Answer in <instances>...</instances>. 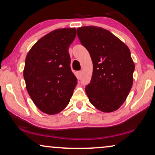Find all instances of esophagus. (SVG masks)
<instances>
[{
  "instance_id": "34e87169",
  "label": "esophagus",
  "mask_w": 155,
  "mask_h": 155,
  "mask_svg": "<svg viewBox=\"0 0 155 155\" xmlns=\"http://www.w3.org/2000/svg\"><path fill=\"white\" fill-rule=\"evenodd\" d=\"M76 76H77L78 78L80 79V78H81V76H82V72L81 71H78L77 73H76Z\"/></svg>"
}]
</instances>
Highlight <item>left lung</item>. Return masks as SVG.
Segmentation results:
<instances>
[{"instance_id": "obj_1", "label": "left lung", "mask_w": 155, "mask_h": 155, "mask_svg": "<svg viewBox=\"0 0 155 155\" xmlns=\"http://www.w3.org/2000/svg\"><path fill=\"white\" fill-rule=\"evenodd\" d=\"M78 39L90 53L93 73L85 91L89 100L103 112L117 110L133 85L135 65L128 46L101 27L77 29Z\"/></svg>"}]
</instances>
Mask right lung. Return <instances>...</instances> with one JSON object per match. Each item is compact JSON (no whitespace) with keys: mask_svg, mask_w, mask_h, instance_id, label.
Instances as JSON below:
<instances>
[{"mask_svg":"<svg viewBox=\"0 0 155 155\" xmlns=\"http://www.w3.org/2000/svg\"><path fill=\"white\" fill-rule=\"evenodd\" d=\"M75 36V28L56 29L37 41L27 55L23 72L27 90L44 113H59L73 95L78 79L71 71L68 48Z\"/></svg>","mask_w":155,"mask_h":155,"instance_id":"right-lung-1","label":"right lung"}]
</instances>
